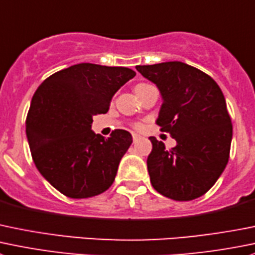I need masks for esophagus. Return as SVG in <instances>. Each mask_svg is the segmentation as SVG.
Returning <instances> with one entry per match:
<instances>
[{"mask_svg":"<svg viewBox=\"0 0 255 255\" xmlns=\"http://www.w3.org/2000/svg\"><path fill=\"white\" fill-rule=\"evenodd\" d=\"M132 137H133V143H135V142H138V139H139V135L138 134H135V133H133L132 134Z\"/></svg>","mask_w":255,"mask_h":255,"instance_id":"obj_1","label":"esophagus"}]
</instances>
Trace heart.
Returning a JSON list of instances; mask_svg holds the SVG:
<instances>
[{"label":"heart","mask_w":255,"mask_h":255,"mask_svg":"<svg viewBox=\"0 0 255 255\" xmlns=\"http://www.w3.org/2000/svg\"><path fill=\"white\" fill-rule=\"evenodd\" d=\"M148 87H150V85H147V83H139V85L135 86L134 91H135V92H139V91L145 90V88H148ZM137 127L139 128V126H137Z\"/></svg>","instance_id":"heart-1"}]
</instances>
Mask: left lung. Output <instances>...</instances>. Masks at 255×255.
<instances>
[{"mask_svg": "<svg viewBox=\"0 0 255 255\" xmlns=\"http://www.w3.org/2000/svg\"><path fill=\"white\" fill-rule=\"evenodd\" d=\"M152 81L163 103L157 125L177 140L165 149L150 137L147 167L158 193L174 201H192L207 193L229 159L233 126L226 98L216 81L183 62L137 66Z\"/></svg>", "mask_w": 255, "mask_h": 255, "instance_id": "left-lung-1", "label": "left lung"}]
</instances>
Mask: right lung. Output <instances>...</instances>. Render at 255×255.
<instances>
[{"instance_id":"add662e5","label":"right lung","mask_w":255,"mask_h":255,"mask_svg":"<svg viewBox=\"0 0 255 255\" xmlns=\"http://www.w3.org/2000/svg\"><path fill=\"white\" fill-rule=\"evenodd\" d=\"M134 76L127 67L80 63L49 76L34 92L26 120L32 159L62 194L90 198L112 185L132 135L115 129L106 139L91 127Z\"/></svg>"}]
</instances>
